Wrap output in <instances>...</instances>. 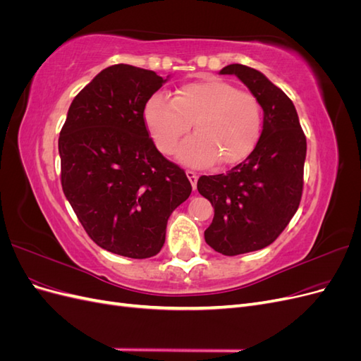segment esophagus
Masks as SVG:
<instances>
[{
    "label": "esophagus",
    "mask_w": 361,
    "mask_h": 361,
    "mask_svg": "<svg viewBox=\"0 0 361 361\" xmlns=\"http://www.w3.org/2000/svg\"><path fill=\"white\" fill-rule=\"evenodd\" d=\"M187 178L190 179V182H191V185H192V188L197 187V179H199L197 173H194V171H191V170H187Z\"/></svg>",
    "instance_id": "esophagus-1"
}]
</instances>
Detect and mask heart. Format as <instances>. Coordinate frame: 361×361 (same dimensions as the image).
<instances>
[{
	"mask_svg": "<svg viewBox=\"0 0 361 361\" xmlns=\"http://www.w3.org/2000/svg\"><path fill=\"white\" fill-rule=\"evenodd\" d=\"M145 122L155 146L171 155L179 141L195 134L178 150V158L192 167L241 162L256 147L262 133V108L256 96L220 80L182 85L173 99L152 96Z\"/></svg>",
	"mask_w": 361,
	"mask_h": 361,
	"instance_id": "obj_1",
	"label": "heart"
}]
</instances>
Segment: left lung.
Instances as JSON below:
<instances>
[{"label":"left lung","mask_w":361,"mask_h":361,"mask_svg":"<svg viewBox=\"0 0 361 361\" xmlns=\"http://www.w3.org/2000/svg\"><path fill=\"white\" fill-rule=\"evenodd\" d=\"M220 73L236 75L264 110L253 152L227 173L197 182L215 212L204 241L218 253L236 256L274 243L297 212L307 143L292 101L264 73L244 64H228Z\"/></svg>","instance_id":"left-lung-1"}]
</instances>
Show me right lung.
Listing matches in <instances>:
<instances>
[{"instance_id": "obj_1", "label": "right lung", "mask_w": 361, "mask_h": 361, "mask_svg": "<svg viewBox=\"0 0 361 361\" xmlns=\"http://www.w3.org/2000/svg\"><path fill=\"white\" fill-rule=\"evenodd\" d=\"M166 81L129 64L104 69L75 96L59 138L72 209L97 245L125 257L158 255L169 216L192 190L145 123L146 104Z\"/></svg>"}]
</instances>
